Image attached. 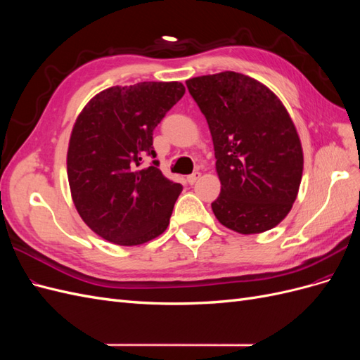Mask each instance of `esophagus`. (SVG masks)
Here are the masks:
<instances>
[{"mask_svg": "<svg viewBox=\"0 0 360 360\" xmlns=\"http://www.w3.org/2000/svg\"><path fill=\"white\" fill-rule=\"evenodd\" d=\"M200 177H201V172L195 171V172H192V174H191V176H188V177H186V180H188V183H189V184H193L195 181H197V180L200 179Z\"/></svg>", "mask_w": 360, "mask_h": 360, "instance_id": "34e87169", "label": "esophagus"}]
</instances>
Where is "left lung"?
<instances>
[{
    "label": "left lung",
    "instance_id": "left-lung-1",
    "mask_svg": "<svg viewBox=\"0 0 360 360\" xmlns=\"http://www.w3.org/2000/svg\"><path fill=\"white\" fill-rule=\"evenodd\" d=\"M213 139L221 193L212 210L240 234L275 228L296 201L303 150L284 103L269 86L237 72L186 81Z\"/></svg>",
    "mask_w": 360,
    "mask_h": 360
}]
</instances>
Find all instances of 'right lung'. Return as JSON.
<instances>
[{
	"label": "right lung",
	"instance_id": "1",
	"mask_svg": "<svg viewBox=\"0 0 360 360\" xmlns=\"http://www.w3.org/2000/svg\"><path fill=\"white\" fill-rule=\"evenodd\" d=\"M184 94V85L138 82L97 93L76 117L68 148V179L82 221L105 240L136 246L167 230L181 184L163 176L153 130Z\"/></svg>",
	"mask_w": 360,
	"mask_h": 360
}]
</instances>
